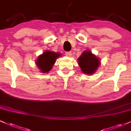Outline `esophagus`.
Returning <instances> with one entry per match:
<instances>
[{
    "instance_id": "34e87169",
    "label": "esophagus",
    "mask_w": 131,
    "mask_h": 131,
    "mask_svg": "<svg viewBox=\"0 0 131 131\" xmlns=\"http://www.w3.org/2000/svg\"><path fill=\"white\" fill-rule=\"evenodd\" d=\"M65 55L68 57H71V52H65Z\"/></svg>"
}]
</instances>
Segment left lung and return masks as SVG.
I'll return each instance as SVG.
<instances>
[{
	"label": "left lung",
	"instance_id": "obj_1",
	"mask_svg": "<svg viewBox=\"0 0 131 131\" xmlns=\"http://www.w3.org/2000/svg\"><path fill=\"white\" fill-rule=\"evenodd\" d=\"M78 64L83 73L88 74H93L98 68L100 61L89 50L84 51L78 58Z\"/></svg>",
	"mask_w": 131,
	"mask_h": 131
}]
</instances>
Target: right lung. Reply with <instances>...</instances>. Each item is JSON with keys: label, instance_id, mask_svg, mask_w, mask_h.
<instances>
[{"label": "right lung", "instance_id": "add662e5", "mask_svg": "<svg viewBox=\"0 0 131 131\" xmlns=\"http://www.w3.org/2000/svg\"><path fill=\"white\" fill-rule=\"evenodd\" d=\"M60 56L59 53L46 51L40 55L36 61V64L42 73H47L52 69L55 60Z\"/></svg>", "mask_w": 131, "mask_h": 131}]
</instances>
